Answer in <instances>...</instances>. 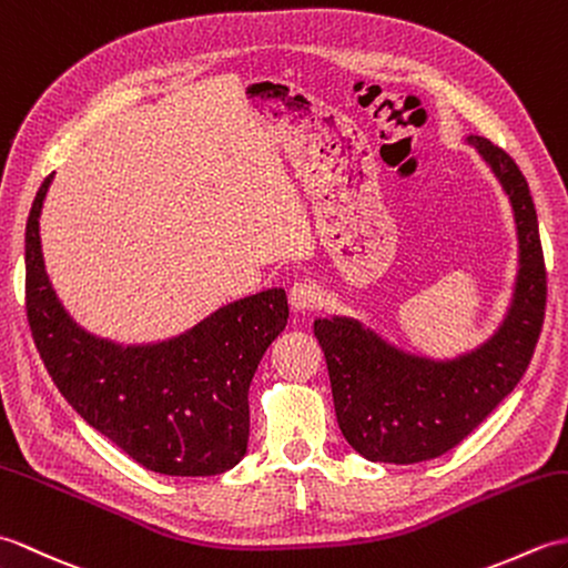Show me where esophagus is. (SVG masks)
Wrapping results in <instances>:
<instances>
[{
  "label": "esophagus",
  "instance_id": "obj_1",
  "mask_svg": "<svg viewBox=\"0 0 568 568\" xmlns=\"http://www.w3.org/2000/svg\"><path fill=\"white\" fill-rule=\"evenodd\" d=\"M287 300H291V307L295 312H307L320 303V291H317L315 283L297 281V283H293L291 293H287Z\"/></svg>",
  "mask_w": 568,
  "mask_h": 568
}]
</instances>
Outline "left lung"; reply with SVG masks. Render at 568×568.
<instances>
[{"instance_id": "1", "label": "left lung", "mask_w": 568, "mask_h": 568, "mask_svg": "<svg viewBox=\"0 0 568 568\" xmlns=\"http://www.w3.org/2000/svg\"><path fill=\"white\" fill-rule=\"evenodd\" d=\"M464 141L490 168L515 220L517 273L498 329L464 354L437 358L407 352L356 317L315 320L336 422L368 462H429L464 442L520 383L545 322L547 273L527 180L488 139Z\"/></svg>"}]
</instances>
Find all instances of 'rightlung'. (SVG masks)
Segmentation results:
<instances>
[{
  "label": "right lung",
  "mask_w": 568,
  "mask_h": 568,
  "mask_svg": "<svg viewBox=\"0 0 568 568\" xmlns=\"http://www.w3.org/2000/svg\"><path fill=\"white\" fill-rule=\"evenodd\" d=\"M27 222V315L36 348L70 407L143 468L216 476L248 444V385L287 324L283 287L239 297L171 339L119 344L70 317L48 281L41 210Z\"/></svg>",
  "instance_id": "obj_1"
}]
</instances>
